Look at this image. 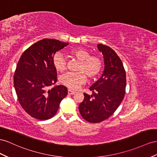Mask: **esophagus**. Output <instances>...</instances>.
<instances>
[{
    "mask_svg": "<svg viewBox=\"0 0 157 157\" xmlns=\"http://www.w3.org/2000/svg\"><path fill=\"white\" fill-rule=\"evenodd\" d=\"M75 93V91H73L71 90H68V94H69V95H73Z\"/></svg>",
    "mask_w": 157,
    "mask_h": 157,
    "instance_id": "1",
    "label": "esophagus"
}]
</instances>
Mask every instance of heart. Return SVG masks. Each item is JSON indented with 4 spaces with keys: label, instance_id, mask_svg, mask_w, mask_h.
<instances>
[{
    "label": "heart",
    "instance_id": "obj_1",
    "mask_svg": "<svg viewBox=\"0 0 157 157\" xmlns=\"http://www.w3.org/2000/svg\"><path fill=\"white\" fill-rule=\"evenodd\" d=\"M69 54L79 61L77 73H67L62 75L59 82L71 90H76L87 81V76L90 79H95L103 70V63L98 56H91V52L84 48H74ZM52 63L56 71L63 72L67 68V62L64 56L59 52L56 53L52 59Z\"/></svg>",
    "mask_w": 157,
    "mask_h": 157
}]
</instances>
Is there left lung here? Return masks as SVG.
<instances>
[{"label":"left lung","mask_w":157,"mask_h":157,"mask_svg":"<svg viewBox=\"0 0 157 157\" xmlns=\"http://www.w3.org/2000/svg\"><path fill=\"white\" fill-rule=\"evenodd\" d=\"M102 52L105 70L100 79L90 87L91 96L83 93L84 99L79 111L87 121L97 123L114 113L124 98L126 88V73L121 60L115 52L106 45L99 44Z\"/></svg>","instance_id":"left-lung-1"}]
</instances>
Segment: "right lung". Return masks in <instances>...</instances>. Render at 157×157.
I'll list each match as a JSON object with an SVG mask.
<instances>
[{"mask_svg": "<svg viewBox=\"0 0 157 157\" xmlns=\"http://www.w3.org/2000/svg\"><path fill=\"white\" fill-rule=\"evenodd\" d=\"M67 45L58 40L43 39L27 48L19 59L14 86L20 104L32 117L46 120L54 117L67 94L62 85L50 89L58 80L52 59Z\"/></svg>", "mask_w": 157, "mask_h": 157, "instance_id": "add662e5", "label": "right lung"}]
</instances>
